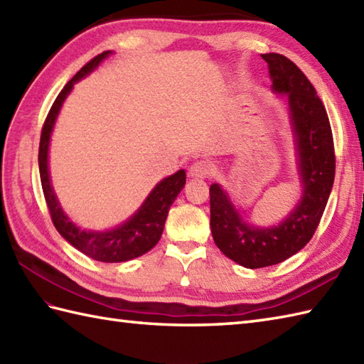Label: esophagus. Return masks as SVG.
Segmentation results:
<instances>
[{
  "label": "esophagus",
  "instance_id": "34e87169",
  "mask_svg": "<svg viewBox=\"0 0 364 364\" xmlns=\"http://www.w3.org/2000/svg\"><path fill=\"white\" fill-rule=\"evenodd\" d=\"M210 173H211V166L208 164L206 161H197L189 167V175L192 178H198V180L208 178V175Z\"/></svg>",
  "mask_w": 364,
  "mask_h": 364
}]
</instances>
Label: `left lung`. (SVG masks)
I'll return each instance as SVG.
<instances>
[{"label": "left lung", "mask_w": 364, "mask_h": 364, "mask_svg": "<svg viewBox=\"0 0 364 364\" xmlns=\"http://www.w3.org/2000/svg\"><path fill=\"white\" fill-rule=\"evenodd\" d=\"M261 58L269 65L274 92L288 94L304 196L280 225L258 228L242 220L219 184H211L214 242L225 257L247 269L278 264L304 249L319 225L335 181L333 134L313 84L283 54L267 53Z\"/></svg>", "instance_id": "left-lung-1"}]
</instances>
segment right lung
<instances>
[{
	"label": "right lung",
	"mask_w": 364,
	"mask_h": 364,
	"mask_svg": "<svg viewBox=\"0 0 364 364\" xmlns=\"http://www.w3.org/2000/svg\"><path fill=\"white\" fill-rule=\"evenodd\" d=\"M111 51H103L84 65L73 78L65 84L60 90L58 98L54 100L51 109L46 115L42 134L41 145H38V172H41L42 189L45 196L46 206L50 210L51 220L54 227L59 231L67 242H70L75 249H78L87 257L103 262H122L141 257V255L151 250L161 239L162 230L167 219L170 206L175 202L176 196L186 183V172L178 170L176 173L170 175L156 184L150 196L146 197L144 205L139 208L133 218L128 219L123 225L109 230V231H86L75 225V223L64 214L60 208L54 191L50 183L48 173V146L50 136L58 119V114L64 100L70 94L73 84L80 81L84 76L89 75L97 65L107 58Z\"/></svg>",
	"instance_id": "right-lung-1"
}]
</instances>
